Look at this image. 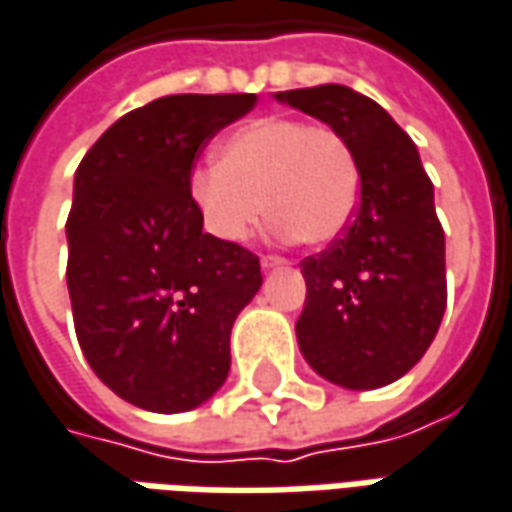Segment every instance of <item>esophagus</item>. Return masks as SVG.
<instances>
[{
  "mask_svg": "<svg viewBox=\"0 0 512 512\" xmlns=\"http://www.w3.org/2000/svg\"><path fill=\"white\" fill-rule=\"evenodd\" d=\"M289 260L286 257H280V255H263L260 257V266L263 269H277V266H286Z\"/></svg>",
  "mask_w": 512,
  "mask_h": 512,
  "instance_id": "obj_1",
  "label": "esophagus"
}]
</instances>
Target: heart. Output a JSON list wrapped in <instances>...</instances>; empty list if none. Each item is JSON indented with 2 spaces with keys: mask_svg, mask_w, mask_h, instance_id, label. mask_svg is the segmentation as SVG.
Segmentation results:
<instances>
[{
  "mask_svg": "<svg viewBox=\"0 0 512 512\" xmlns=\"http://www.w3.org/2000/svg\"><path fill=\"white\" fill-rule=\"evenodd\" d=\"M189 192L203 226L226 243L249 238L269 212L277 235L326 246L357 212L360 167L337 130L263 115L223 138L221 161L192 169Z\"/></svg>",
  "mask_w": 512,
  "mask_h": 512,
  "instance_id": "1",
  "label": "heart"
}]
</instances>
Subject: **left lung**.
Segmentation results:
<instances>
[{"label": "left lung", "mask_w": 512, "mask_h": 512, "mask_svg": "<svg viewBox=\"0 0 512 512\" xmlns=\"http://www.w3.org/2000/svg\"><path fill=\"white\" fill-rule=\"evenodd\" d=\"M326 121L360 167L354 221L306 257L297 343L334 385L368 391L408 374L433 343L448 306L445 232L416 144L377 101L343 84L277 93Z\"/></svg>", "instance_id": "left-lung-1"}]
</instances>
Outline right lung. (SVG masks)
<instances>
[{
    "label": "right lung",
    "instance_id": "1",
    "mask_svg": "<svg viewBox=\"0 0 512 512\" xmlns=\"http://www.w3.org/2000/svg\"><path fill=\"white\" fill-rule=\"evenodd\" d=\"M255 93L164 96L121 115L76 169L67 289L81 351L121 399L201 405L229 374V334L263 283L255 252L203 232L189 175Z\"/></svg>",
    "mask_w": 512,
    "mask_h": 512
}]
</instances>
